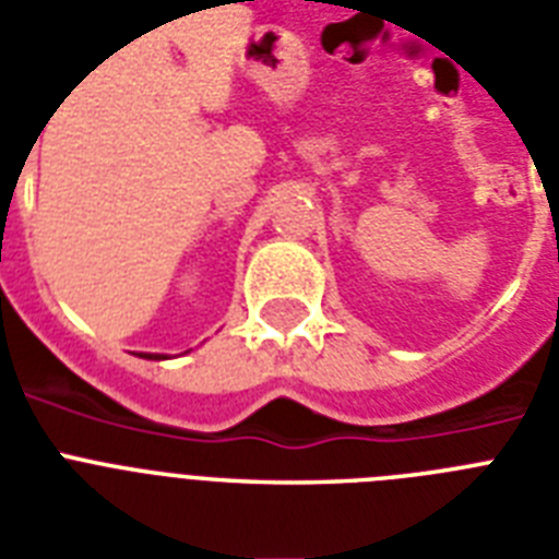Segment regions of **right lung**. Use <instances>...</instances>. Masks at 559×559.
I'll return each mask as SVG.
<instances>
[{
    "label": "right lung",
    "instance_id": "obj_1",
    "mask_svg": "<svg viewBox=\"0 0 559 559\" xmlns=\"http://www.w3.org/2000/svg\"><path fill=\"white\" fill-rule=\"evenodd\" d=\"M141 357H146V360H164L167 355H141Z\"/></svg>",
    "mask_w": 559,
    "mask_h": 559
}]
</instances>
